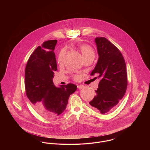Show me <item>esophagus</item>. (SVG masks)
<instances>
[{"instance_id": "1", "label": "esophagus", "mask_w": 150, "mask_h": 150, "mask_svg": "<svg viewBox=\"0 0 150 150\" xmlns=\"http://www.w3.org/2000/svg\"><path fill=\"white\" fill-rule=\"evenodd\" d=\"M77 86H78L79 89H81V88H83L84 87V86H82V85H78Z\"/></svg>"}]
</instances>
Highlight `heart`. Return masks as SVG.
I'll list each match as a JSON object with an SVG mask.
<instances>
[{"label": "heart", "mask_w": 150, "mask_h": 150, "mask_svg": "<svg viewBox=\"0 0 150 150\" xmlns=\"http://www.w3.org/2000/svg\"><path fill=\"white\" fill-rule=\"evenodd\" d=\"M78 47L79 49L81 51L84 58L90 56H94V51L91 46L86 44H83L79 45ZM65 56H66V50L64 48L59 52L58 58V62L59 63L63 62L64 61Z\"/></svg>", "instance_id": "1"}]
</instances>
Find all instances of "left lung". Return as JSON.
Returning <instances> with one entry per match:
<instances>
[{"mask_svg": "<svg viewBox=\"0 0 150 150\" xmlns=\"http://www.w3.org/2000/svg\"><path fill=\"white\" fill-rule=\"evenodd\" d=\"M99 58L91 75L100 79L97 94L89 104L100 114L112 111L126 92L127 72L120 51L104 37L95 39Z\"/></svg>", "mask_w": 150, "mask_h": 150, "instance_id": "left-lung-1", "label": "left lung"}]
</instances>
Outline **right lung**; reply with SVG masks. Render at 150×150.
<instances>
[{
  "instance_id": "1",
  "label": "right lung",
  "mask_w": 150,
  "mask_h": 150,
  "mask_svg": "<svg viewBox=\"0 0 150 150\" xmlns=\"http://www.w3.org/2000/svg\"><path fill=\"white\" fill-rule=\"evenodd\" d=\"M57 40L44 42L31 54L25 71L26 96L34 109L47 119L61 114L77 86L69 83L56 87L53 82L57 66L54 50Z\"/></svg>"
}]
</instances>
